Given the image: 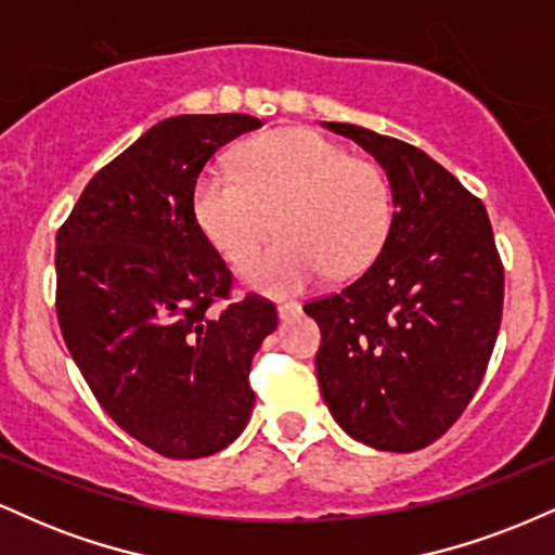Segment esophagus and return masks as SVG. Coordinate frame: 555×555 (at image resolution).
Returning <instances> with one entry per match:
<instances>
[{"label":"esophagus","mask_w":555,"mask_h":555,"mask_svg":"<svg viewBox=\"0 0 555 555\" xmlns=\"http://www.w3.org/2000/svg\"><path fill=\"white\" fill-rule=\"evenodd\" d=\"M299 313H302V305H299V302H282V305H279V318H282V321H292V318H297Z\"/></svg>","instance_id":"34e87169"}]
</instances>
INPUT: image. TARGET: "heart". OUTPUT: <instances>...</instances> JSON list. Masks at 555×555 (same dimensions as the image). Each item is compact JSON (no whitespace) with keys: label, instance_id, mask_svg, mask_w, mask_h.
Instances as JSON below:
<instances>
[{"label":"heart","instance_id":"b5f03b06","mask_svg":"<svg viewBox=\"0 0 555 555\" xmlns=\"http://www.w3.org/2000/svg\"><path fill=\"white\" fill-rule=\"evenodd\" d=\"M203 229L269 295H295L334 273H358L386 245L393 221L388 177L371 158L308 127H286L242 149L237 169L208 167L195 188Z\"/></svg>","mask_w":555,"mask_h":555}]
</instances>
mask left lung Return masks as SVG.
Wrapping results in <instances>:
<instances>
[{"instance_id":"1","label":"left lung","mask_w":555,"mask_h":555,"mask_svg":"<svg viewBox=\"0 0 555 555\" xmlns=\"http://www.w3.org/2000/svg\"><path fill=\"white\" fill-rule=\"evenodd\" d=\"M386 169L393 221L373 266L305 313L321 326L315 375L354 441L417 451L460 420L493 354L503 263L480 197L404 140L326 122Z\"/></svg>"}]
</instances>
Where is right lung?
Wrapping results in <instances>:
<instances>
[{
  "instance_id": "obj_1",
  "label": "right lung",
  "mask_w": 555,
  "mask_h": 555,
  "mask_svg": "<svg viewBox=\"0 0 555 555\" xmlns=\"http://www.w3.org/2000/svg\"><path fill=\"white\" fill-rule=\"evenodd\" d=\"M250 114H180L86 184L56 232V318L106 415L169 460L227 449L253 415L250 362L273 302L232 299V271L195 219V184Z\"/></svg>"
}]
</instances>
